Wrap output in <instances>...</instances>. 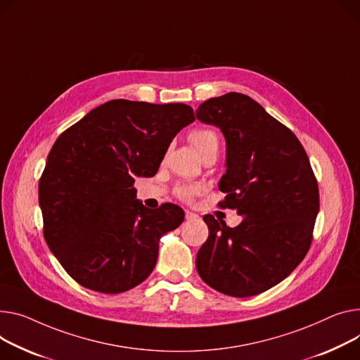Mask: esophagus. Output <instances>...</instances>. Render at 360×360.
Instances as JSON below:
<instances>
[{
  "mask_svg": "<svg viewBox=\"0 0 360 360\" xmlns=\"http://www.w3.org/2000/svg\"><path fill=\"white\" fill-rule=\"evenodd\" d=\"M197 217H198V215H197L195 212L189 211V210L185 211V219H186V220H194V219H197Z\"/></svg>",
  "mask_w": 360,
  "mask_h": 360,
  "instance_id": "obj_1",
  "label": "esophagus"
}]
</instances>
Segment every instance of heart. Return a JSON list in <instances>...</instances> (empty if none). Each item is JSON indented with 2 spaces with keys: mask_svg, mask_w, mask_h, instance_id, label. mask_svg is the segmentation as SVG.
<instances>
[{
  "mask_svg": "<svg viewBox=\"0 0 360 360\" xmlns=\"http://www.w3.org/2000/svg\"><path fill=\"white\" fill-rule=\"evenodd\" d=\"M188 140L201 158L210 153H219L220 136L214 129H210V127L194 129L189 133ZM201 191H202V186L198 184H181L175 188V195L179 200L189 202L193 201L194 197L198 195Z\"/></svg>",
  "mask_w": 360,
  "mask_h": 360,
  "instance_id": "heart-1",
  "label": "heart"
}]
</instances>
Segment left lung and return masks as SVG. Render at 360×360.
I'll list each match as a JSON object with an SVG mask.
<instances>
[{"label": "left lung", "mask_w": 360, "mask_h": 360, "mask_svg": "<svg viewBox=\"0 0 360 360\" xmlns=\"http://www.w3.org/2000/svg\"><path fill=\"white\" fill-rule=\"evenodd\" d=\"M195 114L226 137L227 171L219 184L226 198L219 205L243 215L233 229L204 215L210 234L197 271L221 294L257 295L305 257L320 210L317 179L297 136L248 95L210 98Z\"/></svg>", "instance_id": "left-lung-1"}]
</instances>
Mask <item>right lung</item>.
<instances>
[{
  "label": "right lung",
  "instance_id": "obj_1",
  "mask_svg": "<svg viewBox=\"0 0 360 360\" xmlns=\"http://www.w3.org/2000/svg\"><path fill=\"white\" fill-rule=\"evenodd\" d=\"M195 120L186 104L111 100L65 130L39 181L44 240L70 278L120 294L153 271L160 237L185 214L136 200L134 178L153 176L176 133Z\"/></svg>",
  "mask_w": 360,
  "mask_h": 360
}]
</instances>
